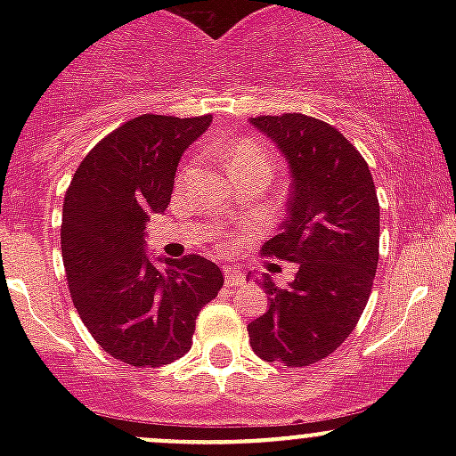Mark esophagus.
<instances>
[{
    "label": "esophagus",
    "mask_w": 456,
    "mask_h": 456,
    "mask_svg": "<svg viewBox=\"0 0 456 456\" xmlns=\"http://www.w3.org/2000/svg\"><path fill=\"white\" fill-rule=\"evenodd\" d=\"M247 282V275L236 266H224V284L227 287H240Z\"/></svg>",
    "instance_id": "obj_1"
}]
</instances>
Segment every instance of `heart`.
<instances>
[{
  "label": "heart",
  "instance_id": "heart-1",
  "mask_svg": "<svg viewBox=\"0 0 456 456\" xmlns=\"http://www.w3.org/2000/svg\"><path fill=\"white\" fill-rule=\"evenodd\" d=\"M242 163H269V154L265 147L256 141H240L229 151V167H236Z\"/></svg>",
  "mask_w": 456,
  "mask_h": 456
}]
</instances>
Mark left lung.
I'll return each instance as SVG.
<instances>
[{
  "label": "left lung",
  "mask_w": 456,
  "mask_h": 456,
  "mask_svg": "<svg viewBox=\"0 0 456 456\" xmlns=\"http://www.w3.org/2000/svg\"><path fill=\"white\" fill-rule=\"evenodd\" d=\"M251 126L291 174L289 218L262 251L297 262V273L284 289L265 273L271 306L247 330L257 357L297 369L330 355L364 314L379 260V202L366 160L329 123L280 114Z\"/></svg>",
  "instance_id": "left-lung-1"
}]
</instances>
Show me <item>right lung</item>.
<instances>
[{"label":"right lung","mask_w":456,"mask_h":456,"mask_svg":"<svg viewBox=\"0 0 456 456\" xmlns=\"http://www.w3.org/2000/svg\"><path fill=\"white\" fill-rule=\"evenodd\" d=\"M211 126L142 114L81 160L63 200L61 254L75 309L105 353L154 369L191 348L196 317L218 296L223 271L202 256L151 257L150 216L167 209L187 147Z\"/></svg>","instance_id":"1"}]
</instances>
